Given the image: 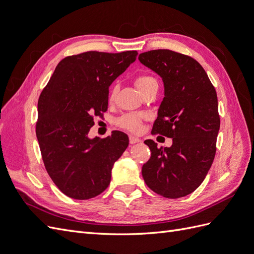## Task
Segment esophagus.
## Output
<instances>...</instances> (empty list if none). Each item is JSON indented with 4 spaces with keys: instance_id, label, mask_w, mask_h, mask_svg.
<instances>
[{
    "instance_id": "esophagus-1",
    "label": "esophagus",
    "mask_w": 254,
    "mask_h": 254,
    "mask_svg": "<svg viewBox=\"0 0 254 254\" xmlns=\"http://www.w3.org/2000/svg\"><path fill=\"white\" fill-rule=\"evenodd\" d=\"M139 142H141V140L139 139V137L133 136V135H130L129 136V143L130 144H135V143H139Z\"/></svg>"
}]
</instances>
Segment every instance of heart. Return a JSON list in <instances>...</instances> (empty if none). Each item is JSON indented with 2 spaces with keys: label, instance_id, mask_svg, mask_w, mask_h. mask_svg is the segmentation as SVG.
Here are the masks:
<instances>
[{
  "label": "heart",
  "instance_id": "b5f03b06",
  "mask_svg": "<svg viewBox=\"0 0 254 254\" xmlns=\"http://www.w3.org/2000/svg\"><path fill=\"white\" fill-rule=\"evenodd\" d=\"M134 84L141 93L143 94L146 90H148L151 87H158V80L151 75L142 74L136 76L134 79ZM118 94V86H112L109 91L108 99L110 103L115 101V97ZM146 118V115L143 113H127L124 114L118 120V126L122 129L127 130L129 132L137 133L140 132L142 127V122Z\"/></svg>",
  "mask_w": 254,
  "mask_h": 254
}]
</instances>
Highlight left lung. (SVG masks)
I'll use <instances>...</instances> for the list:
<instances>
[{
    "instance_id": "8db88e82",
    "label": "left lung",
    "mask_w": 254,
    "mask_h": 254,
    "mask_svg": "<svg viewBox=\"0 0 254 254\" xmlns=\"http://www.w3.org/2000/svg\"><path fill=\"white\" fill-rule=\"evenodd\" d=\"M140 63L159 74L164 98L152 134L172 137L171 147L144 143L151 156L142 167L147 187L165 198L184 197L200 186L216 153L220 126L217 94L207 74L194 58L171 50L140 54Z\"/></svg>"
}]
</instances>
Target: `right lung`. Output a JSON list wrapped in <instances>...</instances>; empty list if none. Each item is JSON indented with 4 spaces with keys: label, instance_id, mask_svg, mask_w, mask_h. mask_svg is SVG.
<instances>
[{
    "label": "right lung",
    "instance_id": "add662e5",
    "mask_svg": "<svg viewBox=\"0 0 254 254\" xmlns=\"http://www.w3.org/2000/svg\"><path fill=\"white\" fill-rule=\"evenodd\" d=\"M136 51H90L57 64L38 101L36 134L43 163L56 187L78 200L108 188L113 164L129 144L127 134L112 131L89 139L94 117L108 109L109 86L135 61Z\"/></svg>",
    "mask_w": 254,
    "mask_h": 254
}]
</instances>
